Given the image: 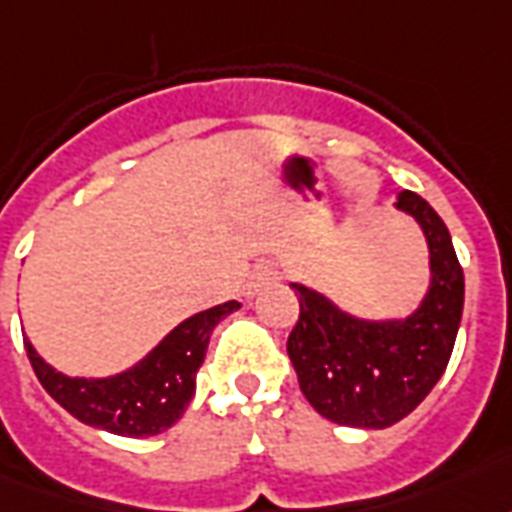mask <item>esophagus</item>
Returning a JSON list of instances; mask_svg holds the SVG:
<instances>
[{
    "label": "esophagus",
    "instance_id": "1",
    "mask_svg": "<svg viewBox=\"0 0 512 512\" xmlns=\"http://www.w3.org/2000/svg\"><path fill=\"white\" fill-rule=\"evenodd\" d=\"M272 281H275L272 272H256L251 278V283H248V297H256V294H259L264 286H270Z\"/></svg>",
    "mask_w": 512,
    "mask_h": 512
}]
</instances>
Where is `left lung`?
I'll return each mask as SVG.
<instances>
[{"label": "left lung", "instance_id": "left-lung-1", "mask_svg": "<svg viewBox=\"0 0 512 512\" xmlns=\"http://www.w3.org/2000/svg\"><path fill=\"white\" fill-rule=\"evenodd\" d=\"M395 210L417 220L428 245V292L409 316L365 319L305 283H292L300 319L289 335L302 395L338 425L390 428L417 409L442 379L464 311V270L445 220L412 190Z\"/></svg>", "mask_w": 512, "mask_h": 512}]
</instances>
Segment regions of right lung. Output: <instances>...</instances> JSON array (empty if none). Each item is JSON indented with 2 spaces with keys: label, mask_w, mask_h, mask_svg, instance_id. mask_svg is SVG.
Here are the masks:
<instances>
[{
  "label": "right lung",
  "mask_w": 512,
  "mask_h": 512,
  "mask_svg": "<svg viewBox=\"0 0 512 512\" xmlns=\"http://www.w3.org/2000/svg\"><path fill=\"white\" fill-rule=\"evenodd\" d=\"M237 308L240 302L229 300L193 313L147 357L111 376H67L48 365L29 338L24 346L46 393L76 420L117 436H155L185 414L212 330Z\"/></svg>",
  "instance_id": "add662e5"
}]
</instances>
